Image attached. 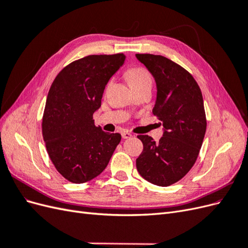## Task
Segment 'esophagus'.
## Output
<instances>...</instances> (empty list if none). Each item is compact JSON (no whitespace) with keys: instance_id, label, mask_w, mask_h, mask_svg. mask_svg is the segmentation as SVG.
Returning <instances> with one entry per match:
<instances>
[{"instance_id":"esophagus-1","label":"esophagus","mask_w":248,"mask_h":248,"mask_svg":"<svg viewBox=\"0 0 248 248\" xmlns=\"http://www.w3.org/2000/svg\"><path fill=\"white\" fill-rule=\"evenodd\" d=\"M132 137V134L131 133H129L128 131H123L122 132V138L124 139V140H126V139H130Z\"/></svg>"}]
</instances>
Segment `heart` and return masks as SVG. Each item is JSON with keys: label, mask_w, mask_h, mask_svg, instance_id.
<instances>
[{"label": "heart", "mask_w": 248, "mask_h": 248, "mask_svg": "<svg viewBox=\"0 0 248 248\" xmlns=\"http://www.w3.org/2000/svg\"><path fill=\"white\" fill-rule=\"evenodd\" d=\"M127 78H128L132 89L145 84V82L151 81V76H150L149 71L142 67H134V68L129 69L127 71Z\"/></svg>", "instance_id": "obj_1"}]
</instances>
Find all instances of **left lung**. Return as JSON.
I'll list each match as a JSON object with an SVG mask.
<instances>
[{"label": "left lung", "instance_id": "8db88e82", "mask_svg": "<svg viewBox=\"0 0 248 248\" xmlns=\"http://www.w3.org/2000/svg\"><path fill=\"white\" fill-rule=\"evenodd\" d=\"M136 57L155 79L153 114L163 126L158 142L149 136H138L144 149L137 169L150 183L166 187L181 180L198 158L207 127L204 101L196 79L183 67L162 56Z\"/></svg>", "mask_w": 248, "mask_h": 248}]
</instances>
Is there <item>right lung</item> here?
<instances>
[{
    "label": "right lung",
    "mask_w": 248,
    "mask_h": 248,
    "mask_svg": "<svg viewBox=\"0 0 248 248\" xmlns=\"http://www.w3.org/2000/svg\"><path fill=\"white\" fill-rule=\"evenodd\" d=\"M124 54L92 55L63 68L49 89L42 134L50 160L72 183H85L107 168L121 140L120 133L95 126L109 78L125 61Z\"/></svg>",
    "instance_id": "add662e5"
}]
</instances>
